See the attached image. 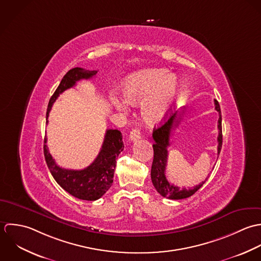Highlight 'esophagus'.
I'll return each mask as SVG.
<instances>
[{
    "label": "esophagus",
    "instance_id": "34e87169",
    "mask_svg": "<svg viewBox=\"0 0 261 261\" xmlns=\"http://www.w3.org/2000/svg\"><path fill=\"white\" fill-rule=\"evenodd\" d=\"M129 138L131 141H136L138 139H140V130L138 128H135V129H132L130 131V135H129Z\"/></svg>",
    "mask_w": 261,
    "mask_h": 261
}]
</instances>
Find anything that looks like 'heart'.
I'll return each instance as SVG.
<instances>
[{"mask_svg": "<svg viewBox=\"0 0 261 261\" xmlns=\"http://www.w3.org/2000/svg\"><path fill=\"white\" fill-rule=\"evenodd\" d=\"M181 91L179 79L164 68H145L125 79L121 98H114L113 105L120 111L126 103L136 106L142 101L140 114L147 125L163 122L171 112Z\"/></svg>", "mask_w": 261, "mask_h": 261, "instance_id": "obj_1", "label": "heart"}]
</instances>
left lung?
<instances>
[{"instance_id": "1", "label": "left lung", "mask_w": 261, "mask_h": 261, "mask_svg": "<svg viewBox=\"0 0 261 261\" xmlns=\"http://www.w3.org/2000/svg\"><path fill=\"white\" fill-rule=\"evenodd\" d=\"M215 102V109L219 113V120H218V129H219V135H218V155L220 154L221 148H222V142H223V136H222V116H221V109L220 105L217 100H214ZM186 107L181 110V112L176 111L174 114L171 113V115H168L167 118L161 122V125L159 127L153 129V161L151 166V180L157 192L164 198L170 199V200H181L187 199L191 196H193L205 182L204 180L199 186H196L192 189H180L176 186L171 185L165 175V168L167 164V147L169 146V138L171 135V132L173 129H175L182 117V114L185 113Z\"/></svg>"}]
</instances>
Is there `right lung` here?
I'll use <instances>...</instances> for the list:
<instances>
[{
    "label": "right lung",
    "instance_id": "add662e5",
    "mask_svg": "<svg viewBox=\"0 0 261 261\" xmlns=\"http://www.w3.org/2000/svg\"><path fill=\"white\" fill-rule=\"evenodd\" d=\"M97 70H88L82 67L71 68L62 77L59 86L49 100L46 112V124L53 103L58 96L65 90L75 86L81 80H89L97 74ZM47 138H44V157L47 166L55 181L71 196L86 201H96L100 199L111 188L113 184L116 159L124 149L122 134L117 129H108L106 131L104 142L97 158L88 167L74 170L66 169L55 163L47 145Z\"/></svg>",
    "mask_w": 261,
    "mask_h": 261
}]
</instances>
